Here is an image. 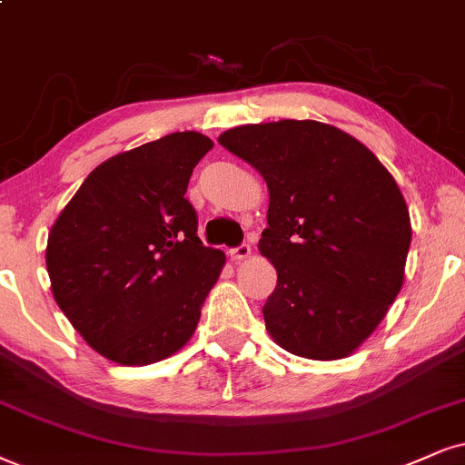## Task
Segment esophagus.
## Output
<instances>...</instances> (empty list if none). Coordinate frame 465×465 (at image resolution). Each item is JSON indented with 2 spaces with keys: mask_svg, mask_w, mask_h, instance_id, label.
I'll return each instance as SVG.
<instances>
[{
  "mask_svg": "<svg viewBox=\"0 0 465 465\" xmlns=\"http://www.w3.org/2000/svg\"><path fill=\"white\" fill-rule=\"evenodd\" d=\"M250 254H252V248L248 243H239L237 248H231V259L232 261H243V259H248Z\"/></svg>",
  "mask_w": 465,
  "mask_h": 465,
  "instance_id": "34e87169",
  "label": "esophagus"
}]
</instances>
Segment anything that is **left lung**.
Wrapping results in <instances>:
<instances>
[{
    "instance_id": "1",
    "label": "left lung",
    "mask_w": 465,
    "mask_h": 465,
    "mask_svg": "<svg viewBox=\"0 0 465 465\" xmlns=\"http://www.w3.org/2000/svg\"><path fill=\"white\" fill-rule=\"evenodd\" d=\"M220 144L269 187L259 242L278 272L262 306L269 334L302 358H345L403 284L411 226L397 181L355 137L317 120L243 124Z\"/></svg>"
}]
</instances>
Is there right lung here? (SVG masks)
Segmentation results:
<instances>
[{
	"instance_id": "obj_1",
	"label": "right lung",
	"mask_w": 465,
	"mask_h": 465,
	"mask_svg": "<svg viewBox=\"0 0 465 465\" xmlns=\"http://www.w3.org/2000/svg\"><path fill=\"white\" fill-rule=\"evenodd\" d=\"M213 142L170 134L107 159L88 174L49 232L47 272L57 306L112 362L144 366L196 330L223 252L204 248L185 198Z\"/></svg>"
}]
</instances>
